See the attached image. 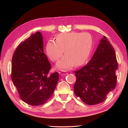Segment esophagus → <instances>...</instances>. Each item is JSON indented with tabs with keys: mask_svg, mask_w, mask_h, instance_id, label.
Segmentation results:
<instances>
[{
	"mask_svg": "<svg viewBox=\"0 0 128 128\" xmlns=\"http://www.w3.org/2000/svg\"><path fill=\"white\" fill-rule=\"evenodd\" d=\"M59 74H60L61 75H66L68 74V72H66L64 71V70H60L59 72Z\"/></svg>",
	"mask_w": 128,
	"mask_h": 128,
	"instance_id": "34e87169",
	"label": "esophagus"
}]
</instances>
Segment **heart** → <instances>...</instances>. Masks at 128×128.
I'll list each match as a JSON object with an SVG mask.
<instances>
[{
    "label": "heart",
    "instance_id": "heart-1",
    "mask_svg": "<svg viewBox=\"0 0 128 128\" xmlns=\"http://www.w3.org/2000/svg\"><path fill=\"white\" fill-rule=\"evenodd\" d=\"M93 38L88 32H69L58 34L56 42L50 40L46 46V52L51 61L58 60L56 67L61 69H69L74 64L79 66L84 64L90 55Z\"/></svg>",
    "mask_w": 128,
    "mask_h": 128
}]
</instances>
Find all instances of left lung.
I'll use <instances>...</instances> for the list:
<instances>
[{
    "mask_svg": "<svg viewBox=\"0 0 128 128\" xmlns=\"http://www.w3.org/2000/svg\"><path fill=\"white\" fill-rule=\"evenodd\" d=\"M118 64L113 46L104 37L89 62L75 71V95L89 105L102 103L115 88Z\"/></svg>",
    "mask_w": 128,
    "mask_h": 128,
    "instance_id": "8db88e82",
    "label": "left lung"
}]
</instances>
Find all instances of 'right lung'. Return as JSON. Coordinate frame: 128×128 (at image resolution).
Returning <instances> with one entry per match:
<instances>
[{"label":"right lung","instance_id":"add662e5","mask_svg":"<svg viewBox=\"0 0 128 128\" xmlns=\"http://www.w3.org/2000/svg\"><path fill=\"white\" fill-rule=\"evenodd\" d=\"M42 34H33L18 46L12 61L11 78L21 99L39 106L51 98L59 80L58 72L48 75L51 66L44 53Z\"/></svg>","mask_w":128,"mask_h":128}]
</instances>
